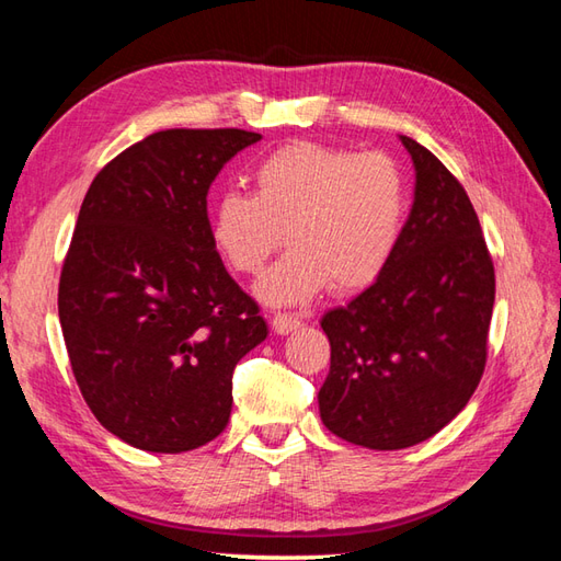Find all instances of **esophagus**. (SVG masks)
Masks as SVG:
<instances>
[{"label":"esophagus","mask_w":561,"mask_h":561,"mask_svg":"<svg viewBox=\"0 0 561 561\" xmlns=\"http://www.w3.org/2000/svg\"><path fill=\"white\" fill-rule=\"evenodd\" d=\"M296 328H301V321L291 313H274L272 318V331L277 335H287L291 331H296Z\"/></svg>","instance_id":"1"}]
</instances>
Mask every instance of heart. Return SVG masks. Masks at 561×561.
Masks as SVG:
<instances>
[{"instance_id":"b5f03b06","label":"heart","mask_w":561,"mask_h":561,"mask_svg":"<svg viewBox=\"0 0 561 561\" xmlns=\"http://www.w3.org/2000/svg\"><path fill=\"white\" fill-rule=\"evenodd\" d=\"M255 194L218 196L208 233L230 270L260 274L289 236L291 250L257 284L272 306H296L333 287L375 284L397 252L409 208L401 164L387 152L291 142L257 164Z\"/></svg>"}]
</instances>
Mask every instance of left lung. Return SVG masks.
I'll use <instances>...</instances> for the list:
<instances>
[{
    "label": "left lung",
    "instance_id": "1",
    "mask_svg": "<svg viewBox=\"0 0 561 561\" xmlns=\"http://www.w3.org/2000/svg\"><path fill=\"white\" fill-rule=\"evenodd\" d=\"M399 138L415 190L397 252L369 289L321 318L331 340L321 421L369 449L419 445L465 409L484 375L496 296L465 186L421 142Z\"/></svg>",
    "mask_w": 561,
    "mask_h": 561
}]
</instances>
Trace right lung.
Wrapping results in <instances>:
<instances>
[{
  "instance_id": "right-lung-1",
  "label": "right lung",
  "mask_w": 561,
  "mask_h": 561,
  "mask_svg": "<svg viewBox=\"0 0 561 561\" xmlns=\"http://www.w3.org/2000/svg\"><path fill=\"white\" fill-rule=\"evenodd\" d=\"M260 138L158 130L108 162L84 196L60 274V328L87 405L130 447L178 455L221 435L233 369L267 337L206 214L216 174Z\"/></svg>"
}]
</instances>
